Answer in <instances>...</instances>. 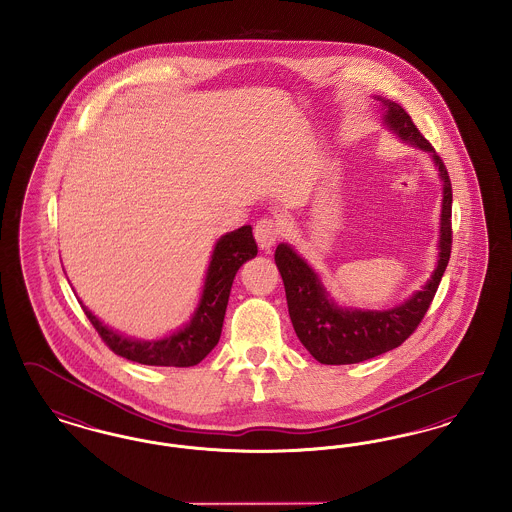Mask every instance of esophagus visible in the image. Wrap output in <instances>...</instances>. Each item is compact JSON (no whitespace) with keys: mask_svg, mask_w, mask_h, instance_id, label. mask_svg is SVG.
<instances>
[{"mask_svg":"<svg viewBox=\"0 0 512 512\" xmlns=\"http://www.w3.org/2000/svg\"><path fill=\"white\" fill-rule=\"evenodd\" d=\"M255 240L261 249H270L272 245L278 242L280 234H282V228H280V222L274 219H261L257 220L255 224Z\"/></svg>","mask_w":512,"mask_h":512,"instance_id":"1","label":"esophagus"}]
</instances>
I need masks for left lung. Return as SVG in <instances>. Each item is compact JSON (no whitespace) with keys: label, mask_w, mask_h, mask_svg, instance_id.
<instances>
[{"label":"left lung","mask_w":512,"mask_h":512,"mask_svg":"<svg viewBox=\"0 0 512 512\" xmlns=\"http://www.w3.org/2000/svg\"><path fill=\"white\" fill-rule=\"evenodd\" d=\"M380 101L386 107V124H390L391 130L397 132L401 140L430 151L443 180L438 267L428 284L403 305L390 311H351L340 309L332 299H328L315 270L290 245H278L274 261L284 280L293 330L305 349L322 365L363 363L399 347L418 328L430 309L451 257L453 190L445 163L401 105L390 99L380 98Z\"/></svg>","instance_id":"1"}]
</instances>
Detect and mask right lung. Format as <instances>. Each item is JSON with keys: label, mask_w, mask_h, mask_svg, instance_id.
Returning a JSON list of instances; mask_svg holds the SVG:
<instances>
[{"label": "right lung", "mask_w": 512, "mask_h": 512, "mask_svg": "<svg viewBox=\"0 0 512 512\" xmlns=\"http://www.w3.org/2000/svg\"><path fill=\"white\" fill-rule=\"evenodd\" d=\"M255 255L257 244L251 226H242L222 236L215 245L203 295L192 322L165 340L138 341L124 338L99 322L82 303L80 305L96 328L99 338L105 341L113 353L124 359L149 366H194L201 363L219 343L234 276L238 268Z\"/></svg>", "instance_id": "add662e5"}]
</instances>
